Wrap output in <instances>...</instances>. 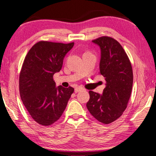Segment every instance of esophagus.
I'll return each instance as SVG.
<instances>
[{"label":"esophagus","instance_id":"esophagus-1","mask_svg":"<svg viewBox=\"0 0 156 156\" xmlns=\"http://www.w3.org/2000/svg\"><path fill=\"white\" fill-rule=\"evenodd\" d=\"M84 90V88L82 87H77L75 88V92L76 93H78V92H80V91Z\"/></svg>","mask_w":156,"mask_h":156}]
</instances>
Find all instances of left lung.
<instances>
[{
  "mask_svg": "<svg viewBox=\"0 0 156 156\" xmlns=\"http://www.w3.org/2000/svg\"><path fill=\"white\" fill-rule=\"evenodd\" d=\"M101 48L100 74L106 87L102 95L90 90L87 103L90 114L103 124H110L122 115L130 97L133 73L130 59L119 42L109 36L93 41Z\"/></svg>",
  "mask_w": 156,
  "mask_h": 156,
  "instance_id": "obj_1",
  "label": "left lung"
}]
</instances>
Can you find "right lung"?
<instances>
[{
	"mask_svg": "<svg viewBox=\"0 0 156 156\" xmlns=\"http://www.w3.org/2000/svg\"><path fill=\"white\" fill-rule=\"evenodd\" d=\"M74 42L41 41L33 46L21 67L19 88L21 99L30 116L47 126L62 116L74 88L55 87V73L62 69L64 57Z\"/></svg>",
	"mask_w": 156,
	"mask_h": 156,
	"instance_id": "add662e5",
	"label": "right lung"
}]
</instances>
